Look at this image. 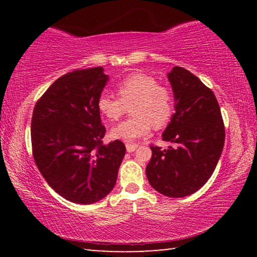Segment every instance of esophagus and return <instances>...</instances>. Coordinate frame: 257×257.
<instances>
[{
  "mask_svg": "<svg viewBox=\"0 0 257 257\" xmlns=\"http://www.w3.org/2000/svg\"><path fill=\"white\" fill-rule=\"evenodd\" d=\"M137 147H138V145H136V144H125V149H127V152H129V153L136 151Z\"/></svg>",
  "mask_w": 257,
  "mask_h": 257,
  "instance_id": "34e87169",
  "label": "esophagus"
}]
</instances>
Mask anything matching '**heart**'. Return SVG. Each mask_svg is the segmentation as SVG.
Instances as JSON below:
<instances>
[{
	"label": "heart",
	"mask_w": 257,
	"mask_h": 257,
	"mask_svg": "<svg viewBox=\"0 0 257 257\" xmlns=\"http://www.w3.org/2000/svg\"><path fill=\"white\" fill-rule=\"evenodd\" d=\"M118 94L120 99L102 94L97 101L99 112L111 121L120 119L127 108L134 105V118L122 121L111 129L110 136L116 141L133 144L146 137L153 124L162 127L172 114L171 93L147 73L137 72L124 78L118 85Z\"/></svg>",
	"instance_id": "1"
}]
</instances>
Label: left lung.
Listing matches in <instances>:
<instances>
[{"mask_svg":"<svg viewBox=\"0 0 257 257\" xmlns=\"http://www.w3.org/2000/svg\"><path fill=\"white\" fill-rule=\"evenodd\" d=\"M175 113L162 134L173 146H151L146 167L151 186L168 197H185L205 185L222 153L224 125L215 95L190 71L173 67L168 72Z\"/></svg>","mask_w":257,"mask_h":257,"instance_id":"left-lung-1","label":"left lung"}]
</instances>
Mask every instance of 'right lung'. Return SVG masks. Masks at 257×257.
<instances>
[{
  "label": "right lung",
  "mask_w": 257,
  "mask_h": 257,
  "mask_svg": "<svg viewBox=\"0 0 257 257\" xmlns=\"http://www.w3.org/2000/svg\"><path fill=\"white\" fill-rule=\"evenodd\" d=\"M108 81L102 67L60 77L34 107L35 163L52 189L77 204L101 201L113 189L125 154L122 142L104 145L97 107Z\"/></svg>",
  "instance_id": "add662e5"
}]
</instances>
